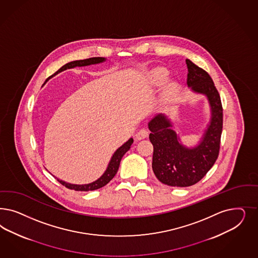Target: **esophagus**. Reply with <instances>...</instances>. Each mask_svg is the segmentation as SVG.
<instances>
[{"label": "esophagus", "instance_id": "obj_1", "mask_svg": "<svg viewBox=\"0 0 258 258\" xmlns=\"http://www.w3.org/2000/svg\"><path fill=\"white\" fill-rule=\"evenodd\" d=\"M148 137V131L144 128L141 129L136 135V141H142L143 139H146Z\"/></svg>", "mask_w": 258, "mask_h": 258}]
</instances>
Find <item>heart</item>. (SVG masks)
<instances>
[{
  "instance_id": "b5f03b06",
  "label": "heart",
  "mask_w": 258,
  "mask_h": 258,
  "mask_svg": "<svg viewBox=\"0 0 258 258\" xmlns=\"http://www.w3.org/2000/svg\"><path fill=\"white\" fill-rule=\"evenodd\" d=\"M169 80V72L165 68H156L149 75L150 84L154 87L163 86ZM179 91V85L175 82L167 83L162 92V100L165 102H170L175 100Z\"/></svg>"
}]
</instances>
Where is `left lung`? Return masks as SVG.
I'll return each instance as SVG.
<instances>
[{
  "mask_svg": "<svg viewBox=\"0 0 258 258\" xmlns=\"http://www.w3.org/2000/svg\"><path fill=\"white\" fill-rule=\"evenodd\" d=\"M186 64L188 86L191 92L205 96L210 105V120L200 142L192 147L183 145L164 114L156 115L148 122L149 140L154 146V174L160 182L174 187L191 186L208 173L218 157L223 125L221 100L212 78L188 58Z\"/></svg>",
  "mask_w": 258,
  "mask_h": 258,
  "instance_id": "1",
  "label": "left lung"
}]
</instances>
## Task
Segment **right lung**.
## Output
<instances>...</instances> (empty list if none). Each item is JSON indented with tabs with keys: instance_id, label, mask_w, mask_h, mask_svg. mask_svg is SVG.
Instances as JSON below:
<instances>
[{
	"instance_id": "obj_1",
	"label": "right lung",
	"mask_w": 258,
	"mask_h": 258,
	"mask_svg": "<svg viewBox=\"0 0 258 258\" xmlns=\"http://www.w3.org/2000/svg\"><path fill=\"white\" fill-rule=\"evenodd\" d=\"M106 60V58H102V57H96V58H86V59H80V60H74V61H70L67 64H64L63 67H60L58 71L51 76L50 78H52L53 76L57 75L58 73L67 70V69H70V68H74V67H87V66H91V64H98V63H101L104 62ZM48 78L45 83L49 80ZM43 83V84H44ZM134 140L133 138H130L127 142H125L124 144H122L119 148L116 150V152L113 154L112 158L109 161L108 166L106 168L105 172L102 174L100 178H98L97 180L93 181L88 184H72V183L66 182L63 180L58 179V177L57 180L60 184H62L63 186H66L68 189L70 190H75V191H94L97 189H100L101 187L105 186L107 183L110 182V180L116 175V172L118 170L119 167V163L122 157L124 156L125 153L131 148V145L133 144Z\"/></svg>"
}]
</instances>
